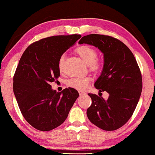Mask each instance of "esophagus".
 Returning a JSON list of instances; mask_svg holds the SVG:
<instances>
[{"instance_id":"esophagus-1","label":"esophagus","mask_w":155,"mask_h":155,"mask_svg":"<svg viewBox=\"0 0 155 155\" xmlns=\"http://www.w3.org/2000/svg\"><path fill=\"white\" fill-rule=\"evenodd\" d=\"M78 93H79V94H80V96H85V95H86V92H85V91H81V90H79L78 91Z\"/></svg>"}]
</instances>
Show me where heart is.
Here are the masks:
<instances>
[{"label":"heart","instance_id":"1","mask_svg":"<svg viewBox=\"0 0 155 155\" xmlns=\"http://www.w3.org/2000/svg\"><path fill=\"white\" fill-rule=\"evenodd\" d=\"M77 53L80 56L83 61L86 64L89 65L90 69L92 71H98L101 68V64L100 63L96 61L97 58V52L95 50L87 46H82L78 47L76 50ZM65 60V55L63 54L60 57L59 60L58 67L60 72L62 71L63 65H64ZM90 83V78H80L76 77L72 78L69 80L68 82V85L69 87L76 89L78 90H84L87 88Z\"/></svg>","mask_w":155,"mask_h":155}]
</instances>
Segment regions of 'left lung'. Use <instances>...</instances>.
Masks as SVG:
<instances>
[{
    "label": "left lung",
    "instance_id": "1",
    "mask_svg": "<svg viewBox=\"0 0 155 155\" xmlns=\"http://www.w3.org/2000/svg\"><path fill=\"white\" fill-rule=\"evenodd\" d=\"M78 44L95 46L103 54V68L94 86L109 94L107 100L88 94L92 101L87 110L88 119L101 129L116 130L132 116L140 98L142 78L137 63L130 49L112 37L91 34Z\"/></svg>",
    "mask_w": 155,
    "mask_h": 155
}]
</instances>
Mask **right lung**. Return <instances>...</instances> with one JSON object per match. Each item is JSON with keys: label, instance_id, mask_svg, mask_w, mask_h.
Wrapping results in <instances>:
<instances>
[{"label": "right lung", "instance_id": "right-lung-1", "mask_svg": "<svg viewBox=\"0 0 155 155\" xmlns=\"http://www.w3.org/2000/svg\"><path fill=\"white\" fill-rule=\"evenodd\" d=\"M81 37H48L31 44L21 57L14 77V93L22 115L36 129L48 131L63 124L79 96L71 87L57 92L50 83L60 76V57Z\"/></svg>", "mask_w": 155, "mask_h": 155}]
</instances>
